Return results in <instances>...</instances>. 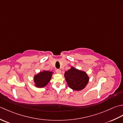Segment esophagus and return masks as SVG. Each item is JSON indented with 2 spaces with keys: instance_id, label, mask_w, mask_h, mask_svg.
<instances>
[{
  "instance_id": "1",
  "label": "esophagus",
  "mask_w": 123,
  "mask_h": 123,
  "mask_svg": "<svg viewBox=\"0 0 123 123\" xmlns=\"http://www.w3.org/2000/svg\"><path fill=\"white\" fill-rule=\"evenodd\" d=\"M56 72L57 73V74H61V70H60V69H56Z\"/></svg>"
}]
</instances>
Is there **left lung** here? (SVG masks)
I'll return each mask as SVG.
<instances>
[{"label":"left lung","instance_id":"left-lung-1","mask_svg":"<svg viewBox=\"0 0 123 123\" xmlns=\"http://www.w3.org/2000/svg\"><path fill=\"white\" fill-rule=\"evenodd\" d=\"M64 77L69 87L76 91L82 90L89 82V77L85 72L73 67L65 72Z\"/></svg>","mask_w":123,"mask_h":123}]
</instances>
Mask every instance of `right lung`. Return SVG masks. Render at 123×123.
I'll use <instances>...</instances> for the list:
<instances>
[{"label":"right lung","instance_id":"1","mask_svg":"<svg viewBox=\"0 0 123 123\" xmlns=\"http://www.w3.org/2000/svg\"><path fill=\"white\" fill-rule=\"evenodd\" d=\"M53 72L43 71L36 74L34 78L35 86L37 88H43L48 84L51 80Z\"/></svg>","mask_w":123,"mask_h":123}]
</instances>
